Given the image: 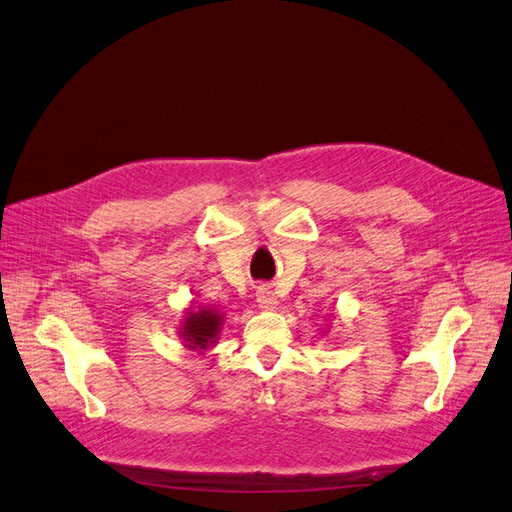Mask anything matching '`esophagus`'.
<instances>
[{
  "label": "esophagus",
  "instance_id": "34e87169",
  "mask_svg": "<svg viewBox=\"0 0 512 512\" xmlns=\"http://www.w3.org/2000/svg\"><path fill=\"white\" fill-rule=\"evenodd\" d=\"M256 301L262 309H275L277 307V297L275 292L269 288V286H260L256 290Z\"/></svg>",
  "mask_w": 512,
  "mask_h": 512
}]
</instances>
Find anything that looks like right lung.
Returning a JSON list of instances; mask_svg holds the SVG:
<instances>
[{
    "label": "right lung",
    "mask_w": 512,
    "mask_h": 512,
    "mask_svg": "<svg viewBox=\"0 0 512 512\" xmlns=\"http://www.w3.org/2000/svg\"><path fill=\"white\" fill-rule=\"evenodd\" d=\"M222 324H224V314L220 309L205 307V305L190 307L188 314H185L181 322L179 337L183 339L185 348H190L194 352H205L218 342Z\"/></svg>",
    "instance_id": "right-lung-1"
}]
</instances>
